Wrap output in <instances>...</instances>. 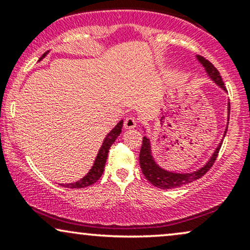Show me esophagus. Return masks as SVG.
Wrapping results in <instances>:
<instances>
[{
  "label": "esophagus",
  "mask_w": 250,
  "mask_h": 250,
  "mask_svg": "<svg viewBox=\"0 0 250 250\" xmlns=\"http://www.w3.org/2000/svg\"><path fill=\"white\" fill-rule=\"evenodd\" d=\"M137 125V121L134 116H128L125 120V129H133Z\"/></svg>",
  "instance_id": "esophagus-1"
}]
</instances>
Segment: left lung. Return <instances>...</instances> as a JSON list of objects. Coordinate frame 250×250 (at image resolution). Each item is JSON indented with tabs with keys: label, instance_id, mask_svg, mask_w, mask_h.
I'll return each instance as SVG.
<instances>
[{
	"label": "left lung",
	"instance_id": "obj_1",
	"mask_svg": "<svg viewBox=\"0 0 250 250\" xmlns=\"http://www.w3.org/2000/svg\"><path fill=\"white\" fill-rule=\"evenodd\" d=\"M197 60H199L201 64L205 67L206 71L213 81L219 85L220 88H222L223 90H226L225 83L222 81V77H221L219 70L214 67V64L211 62H209L208 60H206L205 57L202 56H196ZM228 113H230V102H228ZM229 121V117H228ZM229 123V122H227ZM227 129H228V125H227L225 134L223 136H226ZM222 146V141L217 148L215 149L214 154L211 155V157L209 159V161L203 166L202 168L197 169L196 171H193V173L188 174H181V173H173V171H168L166 169H163L155 162L153 154H151V146H150V140L148 139L147 136L143 137L142 140V147L141 150H140V167L142 169V173L146 176L149 182L151 185L155 186V187L160 189H173V188H179L181 186H186L188 183L193 182V181L199 180L200 177H202L207 171L213 167L214 162L216 161V157L219 155L220 148Z\"/></svg>",
	"mask_w": 250,
	"mask_h": 250
}]
</instances>
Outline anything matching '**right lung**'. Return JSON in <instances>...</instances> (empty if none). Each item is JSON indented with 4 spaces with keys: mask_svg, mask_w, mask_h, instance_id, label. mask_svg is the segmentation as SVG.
I'll return each instance as SVG.
<instances>
[{
    "mask_svg": "<svg viewBox=\"0 0 250 250\" xmlns=\"http://www.w3.org/2000/svg\"><path fill=\"white\" fill-rule=\"evenodd\" d=\"M47 54H48V51H47V53L43 54L41 57H40L39 61H41V60L45 55H47ZM122 125H123V120H121V121L117 123L115 127L113 128V130H111L110 133H109L107 136H105L104 141H103L101 148H100V150H99V154H97V156L95 159V162H94V166L91 167L90 170H89V173L85 175L83 179L77 181V182H74V183H65V185L61 183V186H63V187H65V188L81 189V188L89 187V186L94 185V183L97 182L100 177L102 176L103 170H104V166H105V161H107L109 148H110L111 145L115 142L117 136L121 134Z\"/></svg>",
    "mask_w": 250,
    "mask_h": 250,
    "instance_id": "right-lung-1",
    "label": "right lung"
}]
</instances>
